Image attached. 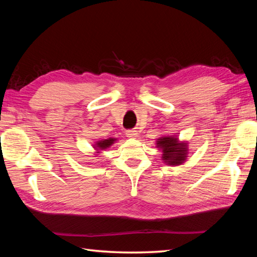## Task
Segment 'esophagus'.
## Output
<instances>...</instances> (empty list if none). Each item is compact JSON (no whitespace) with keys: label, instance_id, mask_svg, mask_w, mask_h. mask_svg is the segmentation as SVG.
Listing matches in <instances>:
<instances>
[{"label":"esophagus","instance_id":"esophagus-1","mask_svg":"<svg viewBox=\"0 0 257 257\" xmlns=\"http://www.w3.org/2000/svg\"><path fill=\"white\" fill-rule=\"evenodd\" d=\"M137 132L136 130H128V132H125V136H127L128 138H135L137 137Z\"/></svg>","mask_w":257,"mask_h":257}]
</instances>
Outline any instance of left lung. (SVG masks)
Returning a JSON list of instances; mask_svg holds the SVG:
<instances>
[{
    "instance_id": "8db88e82",
    "label": "left lung",
    "mask_w": 257,
    "mask_h": 257,
    "mask_svg": "<svg viewBox=\"0 0 257 257\" xmlns=\"http://www.w3.org/2000/svg\"><path fill=\"white\" fill-rule=\"evenodd\" d=\"M157 148L162 150V160L170 166L182 165L188 157V144L179 143L176 136L159 138L157 140Z\"/></svg>"
}]
</instances>
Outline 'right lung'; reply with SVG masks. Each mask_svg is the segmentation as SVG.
I'll return each mask as SVG.
<instances>
[{
  "label": "right lung",
  "mask_w": 257,
  "mask_h": 257,
  "mask_svg": "<svg viewBox=\"0 0 257 257\" xmlns=\"http://www.w3.org/2000/svg\"><path fill=\"white\" fill-rule=\"evenodd\" d=\"M116 140L117 139H114V138H108V139H102V140L97 141V143L94 145V148L97 151V155H99V152L101 150H105V149L109 148L110 146H112Z\"/></svg>",
  "instance_id": "add662e5"
}]
</instances>
